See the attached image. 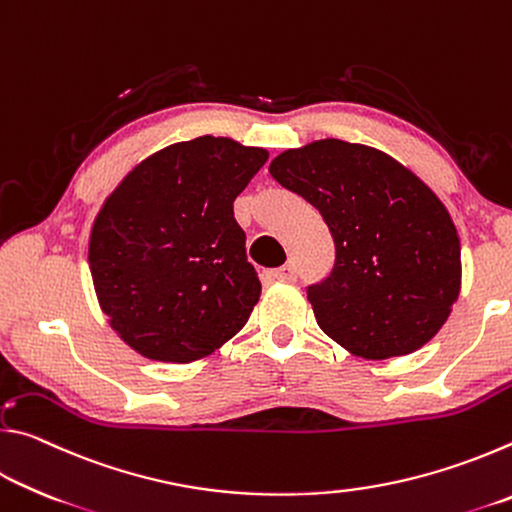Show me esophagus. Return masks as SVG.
Here are the masks:
<instances>
[{"mask_svg": "<svg viewBox=\"0 0 512 512\" xmlns=\"http://www.w3.org/2000/svg\"><path fill=\"white\" fill-rule=\"evenodd\" d=\"M273 277H275V280H284V282H296L298 271H296V266H293V264H284L280 268H275Z\"/></svg>", "mask_w": 512, "mask_h": 512, "instance_id": "obj_1", "label": "esophagus"}]
</instances>
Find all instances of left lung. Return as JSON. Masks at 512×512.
Masks as SVG:
<instances>
[{"label": "left lung", "mask_w": 512, "mask_h": 512, "mask_svg": "<svg viewBox=\"0 0 512 512\" xmlns=\"http://www.w3.org/2000/svg\"><path fill=\"white\" fill-rule=\"evenodd\" d=\"M268 171L334 239L332 271L307 287L320 329L366 359L433 339L461 291V244L438 196L391 155L341 140L284 151Z\"/></svg>", "instance_id": "obj_1"}]
</instances>
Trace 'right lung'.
Returning <instances> with one entry per match:
<instances>
[{"mask_svg":"<svg viewBox=\"0 0 512 512\" xmlns=\"http://www.w3.org/2000/svg\"><path fill=\"white\" fill-rule=\"evenodd\" d=\"M268 153L228 137L171 144L128 173L94 221L103 314L133 350L189 363L246 325L259 277L232 212Z\"/></svg>","mask_w":512,"mask_h":512,"instance_id":"right-lung-1","label":"right lung"}]
</instances>
